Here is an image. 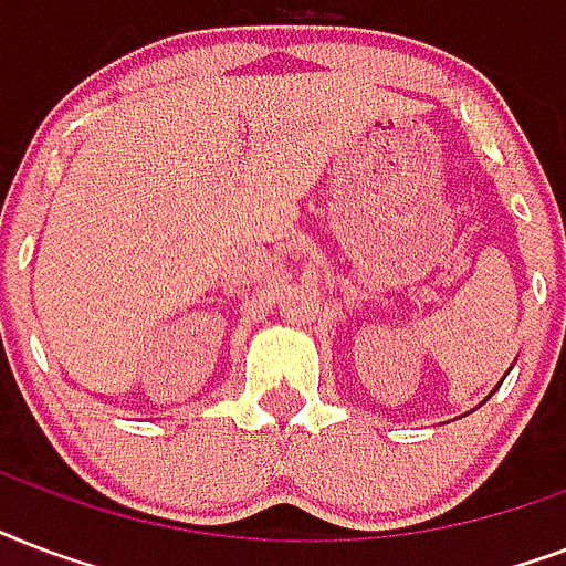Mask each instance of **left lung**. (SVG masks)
Instances as JSON below:
<instances>
[{
	"instance_id": "left-lung-1",
	"label": "left lung",
	"mask_w": 566,
	"mask_h": 566,
	"mask_svg": "<svg viewBox=\"0 0 566 566\" xmlns=\"http://www.w3.org/2000/svg\"><path fill=\"white\" fill-rule=\"evenodd\" d=\"M490 396H493V392H490ZM484 401H488V398H484Z\"/></svg>"
}]
</instances>
